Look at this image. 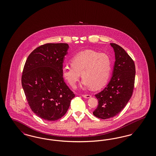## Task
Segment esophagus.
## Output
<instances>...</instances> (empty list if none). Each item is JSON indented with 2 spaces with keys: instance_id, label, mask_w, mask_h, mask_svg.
Listing matches in <instances>:
<instances>
[{
  "instance_id": "34e87169",
  "label": "esophagus",
  "mask_w": 156,
  "mask_h": 156,
  "mask_svg": "<svg viewBox=\"0 0 156 156\" xmlns=\"http://www.w3.org/2000/svg\"><path fill=\"white\" fill-rule=\"evenodd\" d=\"M82 97L85 98H89L91 97V95H89V94H85V95L83 94V95H82Z\"/></svg>"
}]
</instances>
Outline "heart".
Instances as JSON below:
<instances>
[{
  "instance_id": "b5f03b06",
  "label": "heart",
  "mask_w": 156,
  "mask_h": 156,
  "mask_svg": "<svg viewBox=\"0 0 156 156\" xmlns=\"http://www.w3.org/2000/svg\"><path fill=\"white\" fill-rule=\"evenodd\" d=\"M71 66L62 68L63 78L75 87L81 73L82 84L92 89H99L108 81L111 73L112 63L110 57L105 53L87 50L78 53L70 60Z\"/></svg>"
}]
</instances>
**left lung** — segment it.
<instances>
[{
	"instance_id": "1",
	"label": "left lung",
	"mask_w": 156,
	"mask_h": 156,
	"mask_svg": "<svg viewBox=\"0 0 156 156\" xmlns=\"http://www.w3.org/2000/svg\"><path fill=\"white\" fill-rule=\"evenodd\" d=\"M115 54L112 77L105 88L95 95L98 101L93 114L102 119L119 114L132 96L136 68L133 60L119 45L111 43Z\"/></svg>"
}]
</instances>
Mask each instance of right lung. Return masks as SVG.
<instances>
[{
  "instance_id": "obj_1",
  "label": "right lung",
  "mask_w": 156,
  "mask_h": 156,
  "mask_svg": "<svg viewBox=\"0 0 156 156\" xmlns=\"http://www.w3.org/2000/svg\"><path fill=\"white\" fill-rule=\"evenodd\" d=\"M67 43H47L30 53L23 70L22 85L31 111L46 121H55L67 112L75 97L61 69Z\"/></svg>"
}]
</instances>
